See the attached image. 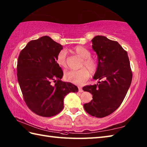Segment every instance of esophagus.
Returning a JSON list of instances; mask_svg holds the SVG:
<instances>
[{"label":"esophagus","mask_w":147,"mask_h":147,"mask_svg":"<svg viewBox=\"0 0 147 147\" xmlns=\"http://www.w3.org/2000/svg\"><path fill=\"white\" fill-rule=\"evenodd\" d=\"M78 91H79V92H83V90L82 88H81V87H78Z\"/></svg>","instance_id":"obj_1"}]
</instances>
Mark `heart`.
I'll list each match as a JSON object with an SVG mask.
<instances>
[{"mask_svg":"<svg viewBox=\"0 0 147 147\" xmlns=\"http://www.w3.org/2000/svg\"><path fill=\"white\" fill-rule=\"evenodd\" d=\"M72 51L82 58L80 67L83 68L79 70L66 71L64 74V79L68 82L82 85L89 78V71L90 73L93 74L97 71L98 62L95 59L90 57L91 52L89 50L83 46L74 47ZM56 62L60 67L62 68L67 67V52L65 50H62L58 53L56 57Z\"/></svg>","mask_w":147,"mask_h":147,"instance_id":"1","label":"heart"}]
</instances>
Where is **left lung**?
<instances>
[{
    "label": "left lung",
    "instance_id": "8db88e82",
    "mask_svg": "<svg viewBox=\"0 0 147 147\" xmlns=\"http://www.w3.org/2000/svg\"><path fill=\"white\" fill-rule=\"evenodd\" d=\"M92 42L98 56V69L93 79L100 81L96 85L83 88L93 95L92 101L83 107L90 115L102 118L121 105L131 83L133 74L127 53L117 42L100 35Z\"/></svg>",
    "mask_w": 147,
    "mask_h": 147
}]
</instances>
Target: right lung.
Returning <instances> with one entry per match:
<instances>
[{
  "mask_svg": "<svg viewBox=\"0 0 147 147\" xmlns=\"http://www.w3.org/2000/svg\"><path fill=\"white\" fill-rule=\"evenodd\" d=\"M62 49L61 44L44 36L29 42L19 55L17 76L24 100L40 116L57 115L64 108L65 95L78 91L73 84L61 80L63 71L56 57Z\"/></svg>",
  "mask_w": 147,
  "mask_h": 147,
  "instance_id": "1",
  "label": "right lung"
}]
</instances>
